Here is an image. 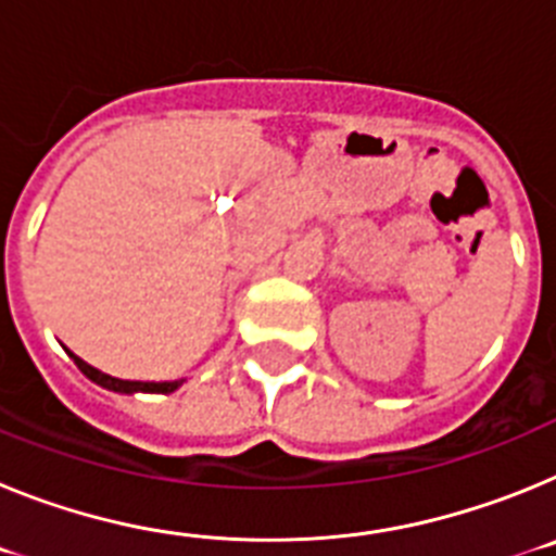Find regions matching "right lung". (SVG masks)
Instances as JSON below:
<instances>
[{
	"mask_svg": "<svg viewBox=\"0 0 556 556\" xmlns=\"http://www.w3.org/2000/svg\"><path fill=\"white\" fill-rule=\"evenodd\" d=\"M68 356L75 358V365L80 367V372L86 378H91L94 384L105 387V390H113V392H175L178 390L184 381H125V378H113L108 376V372H100L97 367H91L88 362H83L80 356H75V353H68Z\"/></svg>",
	"mask_w": 556,
	"mask_h": 556,
	"instance_id": "add662e5",
	"label": "right lung"
}]
</instances>
